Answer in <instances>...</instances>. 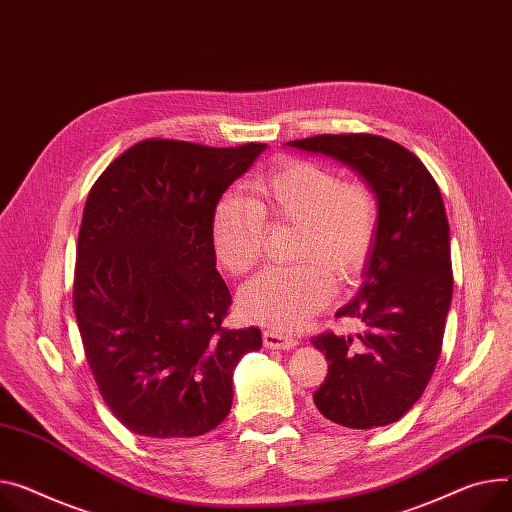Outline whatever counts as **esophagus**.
<instances>
[{
  "label": "esophagus",
  "instance_id": "1",
  "mask_svg": "<svg viewBox=\"0 0 512 512\" xmlns=\"http://www.w3.org/2000/svg\"><path fill=\"white\" fill-rule=\"evenodd\" d=\"M262 340H264V346L274 348V350H291L299 344L293 336H285V334L274 332V330H266L262 334Z\"/></svg>",
  "mask_w": 512,
  "mask_h": 512
}]
</instances>
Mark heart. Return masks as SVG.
<instances>
[{"label":"heart","mask_w":512,"mask_h":512,"mask_svg":"<svg viewBox=\"0 0 512 512\" xmlns=\"http://www.w3.org/2000/svg\"><path fill=\"white\" fill-rule=\"evenodd\" d=\"M268 223L297 225L293 260L264 270L240 293V309L274 330H299L332 297V281L348 283L363 270L379 225L377 196L363 180L311 160H285L252 184V201L229 194L213 213V248L231 274L250 272L264 254Z\"/></svg>","instance_id":"heart-1"}]
</instances>
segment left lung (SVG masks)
I'll use <instances>...</instances> for the list:
<instances>
[{
  "label": "left lung",
  "mask_w": 512,
  "mask_h": 512,
  "mask_svg": "<svg viewBox=\"0 0 512 512\" xmlns=\"http://www.w3.org/2000/svg\"><path fill=\"white\" fill-rule=\"evenodd\" d=\"M287 145L334 157L377 196V238L363 285L336 311L365 330L355 338H311L328 359L313 404L346 428L391 424L420 400L443 346L453 272L441 190L412 151L379 135H316Z\"/></svg>",
  "instance_id": "1"
}]
</instances>
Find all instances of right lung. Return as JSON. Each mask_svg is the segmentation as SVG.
<instances>
[{"instance_id": "obj_1", "label": "right lung", "mask_w": 512, "mask_h": 512, "mask_svg": "<svg viewBox=\"0 0 512 512\" xmlns=\"http://www.w3.org/2000/svg\"><path fill=\"white\" fill-rule=\"evenodd\" d=\"M264 149L145 139L88 194L75 318L106 406L135 435L190 439L219 426L233 369L262 346L254 326H221L231 295L215 268L211 223L223 192Z\"/></svg>"}]
</instances>
